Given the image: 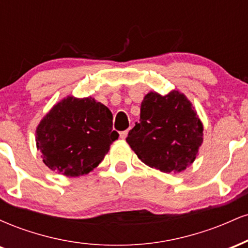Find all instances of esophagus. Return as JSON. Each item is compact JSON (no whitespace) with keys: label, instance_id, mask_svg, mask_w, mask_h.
Listing matches in <instances>:
<instances>
[{"label":"esophagus","instance_id":"1","mask_svg":"<svg viewBox=\"0 0 248 248\" xmlns=\"http://www.w3.org/2000/svg\"><path fill=\"white\" fill-rule=\"evenodd\" d=\"M128 132H129V129H127V130H124V132H121V133H120V138L122 139V140H124V139L127 138V135H128Z\"/></svg>","mask_w":248,"mask_h":248}]
</instances>
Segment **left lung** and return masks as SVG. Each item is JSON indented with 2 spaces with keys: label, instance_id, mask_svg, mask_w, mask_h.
Masks as SVG:
<instances>
[{
  "label": "left lung",
  "instance_id": "8db88e82",
  "mask_svg": "<svg viewBox=\"0 0 248 248\" xmlns=\"http://www.w3.org/2000/svg\"><path fill=\"white\" fill-rule=\"evenodd\" d=\"M203 124L184 93L150 91L141 102L140 121L126 139L148 167L181 172L193 163L203 143Z\"/></svg>",
  "mask_w": 248,
  "mask_h": 248
}]
</instances>
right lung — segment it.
I'll list each match as a JSON object with an SVG mask.
<instances>
[{
	"mask_svg": "<svg viewBox=\"0 0 248 248\" xmlns=\"http://www.w3.org/2000/svg\"><path fill=\"white\" fill-rule=\"evenodd\" d=\"M118 138L112 112L92 96L67 95L36 128V146L44 164L66 177L92 171Z\"/></svg>",
	"mask_w": 248,
	"mask_h": 248,
	"instance_id": "1",
	"label": "right lung"
}]
</instances>
